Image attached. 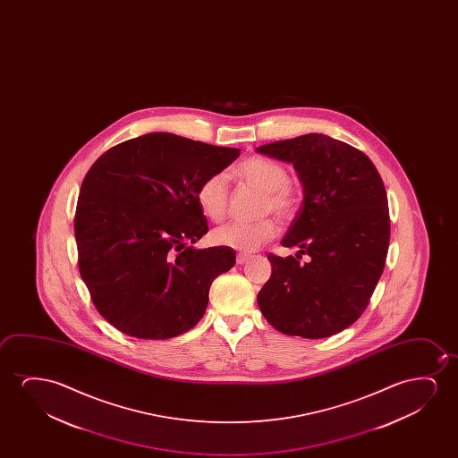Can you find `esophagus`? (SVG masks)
Returning a JSON list of instances; mask_svg holds the SVG:
<instances>
[{"mask_svg":"<svg viewBox=\"0 0 458 458\" xmlns=\"http://www.w3.org/2000/svg\"><path fill=\"white\" fill-rule=\"evenodd\" d=\"M249 259V255H244V253H239L238 257H236V263L244 264L245 261Z\"/></svg>","mask_w":458,"mask_h":458,"instance_id":"34e87169","label":"esophagus"}]
</instances>
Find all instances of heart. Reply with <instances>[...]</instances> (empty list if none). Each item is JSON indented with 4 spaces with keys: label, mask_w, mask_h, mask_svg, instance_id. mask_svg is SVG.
<instances>
[{
    "label": "heart",
    "mask_w": 458,
    "mask_h": 458,
    "mask_svg": "<svg viewBox=\"0 0 458 458\" xmlns=\"http://www.w3.org/2000/svg\"><path fill=\"white\" fill-rule=\"evenodd\" d=\"M236 175L242 182L264 192L263 211L274 213L282 219H291L301 207V195L289 182V172L282 163L264 157L244 159L236 167ZM195 200L201 214L213 222L224 220L228 211V184L224 174L208 176L195 192ZM278 234V224L272 217L258 222H232L214 230V244L230 247L233 250H257Z\"/></svg>",
    "instance_id": "b5f03b06"
}]
</instances>
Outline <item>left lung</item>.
I'll return each mask as SVG.
<instances>
[{"mask_svg": "<svg viewBox=\"0 0 458 458\" xmlns=\"http://www.w3.org/2000/svg\"><path fill=\"white\" fill-rule=\"evenodd\" d=\"M258 151L293 163L303 184V203L282 241L301 250L267 255L272 276L258 293L259 310L284 335H336L363 314L385 267L391 226L382 176L363 151L326 134Z\"/></svg>", "mask_w": 458, "mask_h": 458, "instance_id": "8db88e82", "label": "left lung"}]
</instances>
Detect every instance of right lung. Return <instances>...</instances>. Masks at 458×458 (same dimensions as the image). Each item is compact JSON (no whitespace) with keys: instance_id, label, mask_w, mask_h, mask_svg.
Instances as JSON below:
<instances>
[{"instance_id":"right-lung-1","label":"right lung","mask_w":458,"mask_h":458,"mask_svg":"<svg viewBox=\"0 0 458 458\" xmlns=\"http://www.w3.org/2000/svg\"><path fill=\"white\" fill-rule=\"evenodd\" d=\"M238 148L150 132L105 151L78 195V267L97 311L139 339H169L199 324L211 283L236 261L230 247L195 250L207 217L200 182Z\"/></svg>"}]
</instances>
